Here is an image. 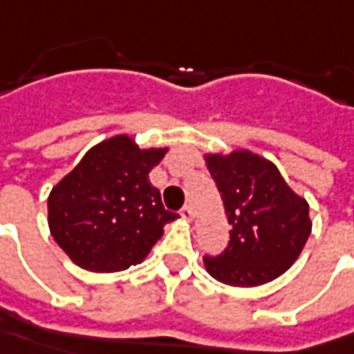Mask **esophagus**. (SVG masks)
Returning a JSON list of instances; mask_svg holds the SVG:
<instances>
[{
  "instance_id": "obj_1",
  "label": "esophagus",
  "mask_w": 354,
  "mask_h": 354,
  "mask_svg": "<svg viewBox=\"0 0 354 354\" xmlns=\"http://www.w3.org/2000/svg\"><path fill=\"white\" fill-rule=\"evenodd\" d=\"M180 218H182L184 222H192V218H194L192 209H190V207H188V206L182 207V212H180Z\"/></svg>"
}]
</instances>
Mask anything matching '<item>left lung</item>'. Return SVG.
Masks as SVG:
<instances>
[{"label":"left lung","instance_id":"1","mask_svg":"<svg viewBox=\"0 0 354 354\" xmlns=\"http://www.w3.org/2000/svg\"><path fill=\"white\" fill-rule=\"evenodd\" d=\"M207 170L222 194L230 243L218 257H204L220 283L257 287L283 275L311 234L309 202L295 192L277 166L248 148L206 152Z\"/></svg>","mask_w":354,"mask_h":354}]
</instances>
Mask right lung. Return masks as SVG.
<instances>
[{
	"mask_svg": "<svg viewBox=\"0 0 354 354\" xmlns=\"http://www.w3.org/2000/svg\"><path fill=\"white\" fill-rule=\"evenodd\" d=\"M168 147L140 148L115 134L86 150L47 198V222L69 259L95 273H115L142 263L178 214L162 206L150 184Z\"/></svg>",
	"mask_w": 354,
	"mask_h": 354,
	"instance_id": "add662e5",
	"label": "right lung"
}]
</instances>
